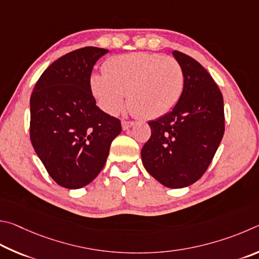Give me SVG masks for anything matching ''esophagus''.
Wrapping results in <instances>:
<instances>
[{"mask_svg":"<svg viewBox=\"0 0 259 259\" xmlns=\"http://www.w3.org/2000/svg\"><path fill=\"white\" fill-rule=\"evenodd\" d=\"M134 125V121H128V120H121V127L124 131H127L130 127H132Z\"/></svg>","mask_w":259,"mask_h":259,"instance_id":"esophagus-1","label":"esophagus"}]
</instances>
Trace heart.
Returning a JSON list of instances; mask_svg holds the SVG:
<instances>
[{
  "label": "heart",
  "mask_w": 259,
  "mask_h": 259,
  "mask_svg": "<svg viewBox=\"0 0 259 259\" xmlns=\"http://www.w3.org/2000/svg\"><path fill=\"white\" fill-rule=\"evenodd\" d=\"M184 70L171 57L138 52L111 58L103 74H92L90 88L99 107L116 116L125 106L149 119L168 113L182 97Z\"/></svg>",
  "instance_id": "b5f03b06"
}]
</instances>
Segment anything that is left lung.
Listing matches in <instances>:
<instances>
[{
    "mask_svg": "<svg viewBox=\"0 0 259 259\" xmlns=\"http://www.w3.org/2000/svg\"><path fill=\"white\" fill-rule=\"evenodd\" d=\"M171 53L184 70L182 97L168 113L148 122L151 137L141 157L153 179L181 189L197 182L214 158L224 135V102L200 63L182 52Z\"/></svg>",
    "mask_w": 259,
    "mask_h": 259,
    "instance_id": "obj_1",
    "label": "left lung"
}]
</instances>
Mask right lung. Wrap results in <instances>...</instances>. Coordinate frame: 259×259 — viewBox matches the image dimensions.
<instances>
[{
    "instance_id": "add662e5",
    "label": "right lung",
    "mask_w": 259,
    "mask_h": 259,
    "mask_svg": "<svg viewBox=\"0 0 259 259\" xmlns=\"http://www.w3.org/2000/svg\"><path fill=\"white\" fill-rule=\"evenodd\" d=\"M106 49L67 53L40 75L30 95V141L53 181L66 189L90 184L102 170L119 119L103 112L90 77Z\"/></svg>"
}]
</instances>
